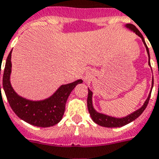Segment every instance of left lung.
<instances>
[{
	"instance_id": "8db88e82",
	"label": "left lung",
	"mask_w": 159,
	"mask_h": 159,
	"mask_svg": "<svg viewBox=\"0 0 159 159\" xmlns=\"http://www.w3.org/2000/svg\"><path fill=\"white\" fill-rule=\"evenodd\" d=\"M126 26L128 28H129L130 30H132L134 32H135L136 35H138L141 39H142L143 42L144 44L145 47H146V50H147L148 55V57H149V51H148V48L147 45L144 41V39H143V36L141 34L139 30L136 28L134 25L133 24H127ZM150 59V58H149ZM149 65H150V62ZM153 86V78H152V88ZM152 92V91H151ZM151 92H150L149 95L148 97V99H146V101L143 104L141 108L139 109H138L137 111L134 112L133 114L128 115V116L124 117V118H121V119H118V118H114V117L108 116V115H105V114H100V113H98V112L95 111V109H93V104H92V92L91 90H89L88 89V98H87V106H88V110L89 113L90 114L91 119H93V121L94 123H96L97 124H99L100 126L106 127V128H118V127H122L126 125V124H129L132 121L135 120L137 119L138 117H139L142 113L144 111V109H146V107L148 106V101H149L150 96H151Z\"/></svg>"
}]
</instances>
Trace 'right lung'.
<instances>
[{
  "label": "right lung",
  "instance_id": "right-lung-1",
  "mask_svg": "<svg viewBox=\"0 0 159 159\" xmlns=\"http://www.w3.org/2000/svg\"><path fill=\"white\" fill-rule=\"evenodd\" d=\"M11 51L7 59L3 70V89L7 100L12 110L20 119L30 124L37 127H50L58 124L61 120L66 104L70 93L82 80L73 83L61 85L52 96L41 101H31L19 96L12 89L10 82V75L11 72ZM1 75V69H0ZM1 89V84H0Z\"/></svg>",
  "mask_w": 159,
  "mask_h": 159
}]
</instances>
